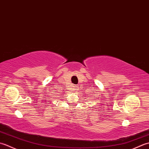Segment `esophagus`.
I'll use <instances>...</instances> for the list:
<instances>
[{"label":"esophagus","instance_id":"34e87169","mask_svg":"<svg viewBox=\"0 0 149 149\" xmlns=\"http://www.w3.org/2000/svg\"><path fill=\"white\" fill-rule=\"evenodd\" d=\"M77 87V86H74V90H77V89H76Z\"/></svg>","mask_w":149,"mask_h":149}]
</instances>
